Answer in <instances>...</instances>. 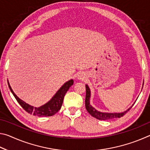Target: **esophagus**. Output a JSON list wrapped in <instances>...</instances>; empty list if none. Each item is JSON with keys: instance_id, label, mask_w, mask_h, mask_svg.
Segmentation results:
<instances>
[{"instance_id": "1", "label": "esophagus", "mask_w": 150, "mask_h": 150, "mask_svg": "<svg viewBox=\"0 0 150 150\" xmlns=\"http://www.w3.org/2000/svg\"><path fill=\"white\" fill-rule=\"evenodd\" d=\"M84 77H83V75H78V79H84Z\"/></svg>"}]
</instances>
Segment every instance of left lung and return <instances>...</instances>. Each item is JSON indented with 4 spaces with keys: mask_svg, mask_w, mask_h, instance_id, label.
Here are the masks:
<instances>
[{
    "mask_svg": "<svg viewBox=\"0 0 150 150\" xmlns=\"http://www.w3.org/2000/svg\"><path fill=\"white\" fill-rule=\"evenodd\" d=\"M86 87V97H85V107L86 109L90 115L96 118L98 120H110L113 118H118L123 116L125 114L130 110L131 108L132 107L133 105L129 108L128 110L123 112L120 113H108V112H102L96 110L95 108H93L92 106L90 105V97H91V91L87 85H85Z\"/></svg>",
    "mask_w": 150,
    "mask_h": 150,
    "instance_id": "left-lung-1",
    "label": "left lung"
}]
</instances>
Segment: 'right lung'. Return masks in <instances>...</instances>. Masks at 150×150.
<instances>
[{
    "mask_svg": "<svg viewBox=\"0 0 150 150\" xmlns=\"http://www.w3.org/2000/svg\"><path fill=\"white\" fill-rule=\"evenodd\" d=\"M73 84V80L71 79L68 81L67 82L64 83L62 87H61L57 92L55 94V95L53 96L52 99H51L49 102H47L46 104L40 106V107H34L33 106L28 105L24 102V101L22 100L21 99L18 97V96L15 95L14 91H12L11 85L9 84V82L8 81V85L10 90L12 93V95L16 98L18 103L20 104V105L27 112H28L30 115H33L34 116H38L39 117L41 116H51L54 115L56 114L58 111H59L61 107H62L63 98H64V96L65 93L67 92L69 90V87H71Z\"/></svg>",
    "mask_w": 150,
    "mask_h": 150,
    "instance_id": "obj_1",
    "label": "right lung"
}]
</instances>
